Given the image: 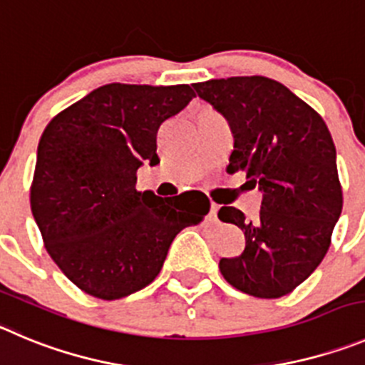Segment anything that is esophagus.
I'll return each mask as SVG.
<instances>
[{
	"label": "esophagus",
	"mask_w": 365,
	"mask_h": 365,
	"mask_svg": "<svg viewBox=\"0 0 365 365\" xmlns=\"http://www.w3.org/2000/svg\"><path fill=\"white\" fill-rule=\"evenodd\" d=\"M217 209H220V207L216 205V203H212V205H210V212H209V217L212 221H217Z\"/></svg>",
	"instance_id": "1"
}]
</instances>
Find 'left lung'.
Segmentation results:
<instances>
[{
  "label": "left lung",
  "mask_w": 365,
  "mask_h": 365,
  "mask_svg": "<svg viewBox=\"0 0 365 365\" xmlns=\"http://www.w3.org/2000/svg\"><path fill=\"white\" fill-rule=\"evenodd\" d=\"M229 122V171L245 169L263 192L257 220L236 207L217 217L245 232V250L223 257V277L248 295L277 299L313 274L342 212L336 151L324 120L281 83L261 75L192 84Z\"/></svg>",
  "instance_id": "1"
}]
</instances>
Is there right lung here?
<instances>
[{
	"instance_id": "add662e5",
	"label": "right lung",
	"mask_w": 365,
	"mask_h": 365,
	"mask_svg": "<svg viewBox=\"0 0 365 365\" xmlns=\"http://www.w3.org/2000/svg\"><path fill=\"white\" fill-rule=\"evenodd\" d=\"M192 97L189 84H106L44 129L30 207L50 257L88 295L115 301L145 288L176 234L209 214L200 190L160 198L135 189L138 167L160 163L162 122Z\"/></svg>"
}]
</instances>
